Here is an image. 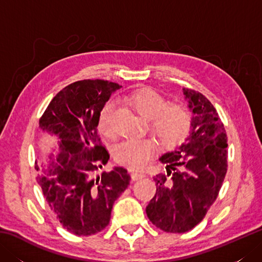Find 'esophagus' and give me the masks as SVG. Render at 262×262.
<instances>
[{
	"label": "esophagus",
	"instance_id": "obj_1",
	"mask_svg": "<svg viewBox=\"0 0 262 262\" xmlns=\"http://www.w3.org/2000/svg\"><path fill=\"white\" fill-rule=\"evenodd\" d=\"M130 173V177H132V180L133 181H136L138 179H142V178L144 177L143 173H138V172H134V171H129Z\"/></svg>",
	"mask_w": 262,
	"mask_h": 262
}]
</instances>
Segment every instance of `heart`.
<instances>
[{
    "instance_id": "1",
    "label": "heart",
    "mask_w": 262,
    "mask_h": 262,
    "mask_svg": "<svg viewBox=\"0 0 262 262\" xmlns=\"http://www.w3.org/2000/svg\"><path fill=\"white\" fill-rule=\"evenodd\" d=\"M138 114L149 119L153 134L161 145L173 148L181 145L190 135L192 127V113L182 102H168L158 91L149 88L140 89L126 97ZM116 104L108 101L103 104L98 116V128L105 137H114ZM157 151V142L151 138L127 140L117 144L114 148L115 160L119 164L134 170H143Z\"/></svg>"
}]
</instances>
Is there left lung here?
Listing matches in <instances>:
<instances>
[{"instance_id":"8db88e82","label":"left lung","mask_w":262,"mask_h":262,"mask_svg":"<svg viewBox=\"0 0 262 262\" xmlns=\"http://www.w3.org/2000/svg\"><path fill=\"white\" fill-rule=\"evenodd\" d=\"M192 110L189 138L162 155L166 174L153 179L157 192L146 207L152 223L164 232L192 230L214 204L227 171V136L215 107L203 93L183 89Z\"/></svg>"}]
</instances>
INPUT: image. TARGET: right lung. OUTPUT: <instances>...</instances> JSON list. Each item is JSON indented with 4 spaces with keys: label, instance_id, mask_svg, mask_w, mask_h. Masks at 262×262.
<instances>
[{
    "label": "right lung",
    "instance_id": "add662e5",
    "mask_svg": "<svg viewBox=\"0 0 262 262\" xmlns=\"http://www.w3.org/2000/svg\"><path fill=\"white\" fill-rule=\"evenodd\" d=\"M121 85L82 80L60 90L39 119V127L60 138L59 152L36 177L49 208L65 230L92 235L109 224L113 205L129 185L121 166L100 172L109 160L98 135V116ZM39 171V166L35 165Z\"/></svg>",
    "mask_w": 262,
    "mask_h": 262
}]
</instances>
